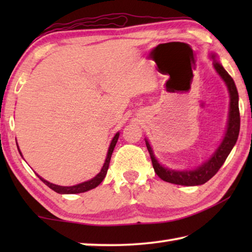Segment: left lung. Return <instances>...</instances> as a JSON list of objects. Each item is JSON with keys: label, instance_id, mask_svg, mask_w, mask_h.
Listing matches in <instances>:
<instances>
[{"label": "left lung", "instance_id": "8db88e82", "mask_svg": "<svg viewBox=\"0 0 252 252\" xmlns=\"http://www.w3.org/2000/svg\"><path fill=\"white\" fill-rule=\"evenodd\" d=\"M212 59L213 66H215L216 71L218 72V74L222 78L224 83L227 84L230 95L228 126L227 131H225L224 138L216 152L212 155V157L207 162H204L201 167H198L195 170H185V171H177V170H171L162 167L156 159L150 144H149L146 139V144L148 151L150 153L155 172L165 182L174 183V185L180 186L203 185V183L210 180L219 171V169L222 167L225 159L228 158L229 153L231 152L232 148L234 147V144H236L238 140L239 131H240V113H239V95L236 84H234L233 79L229 75L228 72L223 69V66L217 61L216 55H212Z\"/></svg>", "mask_w": 252, "mask_h": 252}]
</instances>
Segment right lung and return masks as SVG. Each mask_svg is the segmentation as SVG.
Masks as SVG:
<instances>
[{
  "label": "right lung",
  "mask_w": 252,
  "mask_h": 252,
  "mask_svg": "<svg viewBox=\"0 0 252 252\" xmlns=\"http://www.w3.org/2000/svg\"><path fill=\"white\" fill-rule=\"evenodd\" d=\"M118 139H119V132L118 133L114 135V138L112 139V141L110 143V147H109V150H108V155H106V159L104 161V164L103 167H102L101 171L96 174V176L91 179V180L89 181H85L82 183H79V185L76 186H72V187H62V186H57V185H53V183H50L49 181L44 180L43 178L39 177L42 181H43L46 186L49 188H51L53 191L58 193H61V194H69V193H81V192H85V191H89L91 189H94L95 187H97L100 185V183L103 181V179L106 176V172H108V169H109V164H110V160H111V156H112V152L114 150V147H116V144L118 142ZM19 149V148H18ZM20 155H21V151ZM22 156V155H21Z\"/></svg>",
  "instance_id": "obj_1"
}]
</instances>
